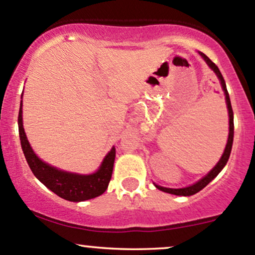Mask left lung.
Masks as SVG:
<instances>
[{"label":"left lung","mask_w":255,"mask_h":255,"mask_svg":"<svg viewBox=\"0 0 255 255\" xmlns=\"http://www.w3.org/2000/svg\"><path fill=\"white\" fill-rule=\"evenodd\" d=\"M199 54H200V56L204 58L205 62L207 63V66H209L210 68H211L212 71L216 73V75L218 77L219 81H221L222 89H223V91H224L225 101H227V108H228V111H229V136H228L227 146H225V150L223 152V154H222L219 162L217 163V164H216L215 168H213L212 170L206 175V176L201 178V180H199L197 183L192 184V186H189V187H184V188H177V189L176 188H165V187L154 184V186H156L157 188L159 189V191H163L165 193H170V194H175V195H182V197H189V195H193V194H195V193L200 192L201 189L204 188V187H206L207 184L211 182L213 178L217 176L219 172L222 171V169L224 168L225 164H227L228 159H229L231 147H233V140H234V113H233V108H231L229 93H228L227 85H225L223 75H222V73L219 72L218 67L216 66V64L213 63L212 61L206 56V55L203 54V52H199Z\"/></svg>","instance_id":"8db88e82"}]
</instances>
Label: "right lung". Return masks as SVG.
<instances>
[{
  "instance_id": "1",
  "label": "right lung",
  "mask_w": 255,
  "mask_h": 255,
  "mask_svg": "<svg viewBox=\"0 0 255 255\" xmlns=\"http://www.w3.org/2000/svg\"><path fill=\"white\" fill-rule=\"evenodd\" d=\"M17 125H19L21 147L28 166H30L34 176L44 186L48 187L51 192H54L58 197L66 199V200L78 203V201L89 200V199L99 197L107 191L111 174H113L114 162H115V147L111 148L109 153L105 156L101 166L95 174L80 175L74 174V172H67L43 162L32 150L27 136L25 134L24 126H22V101L20 103Z\"/></svg>"
}]
</instances>
